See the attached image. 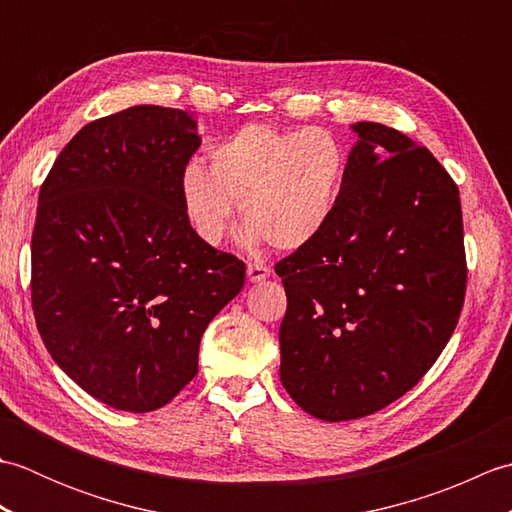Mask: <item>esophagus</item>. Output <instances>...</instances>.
I'll list each match as a JSON object with an SVG mask.
<instances>
[{
	"label": "esophagus",
	"mask_w": 512,
	"mask_h": 512,
	"mask_svg": "<svg viewBox=\"0 0 512 512\" xmlns=\"http://www.w3.org/2000/svg\"><path fill=\"white\" fill-rule=\"evenodd\" d=\"M246 275H248V281H253V284H259V281H264L270 277V268L264 266V264H248L246 268Z\"/></svg>",
	"instance_id": "obj_1"
}]
</instances>
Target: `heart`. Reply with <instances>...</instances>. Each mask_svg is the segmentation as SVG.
<instances>
[{"mask_svg": "<svg viewBox=\"0 0 512 512\" xmlns=\"http://www.w3.org/2000/svg\"><path fill=\"white\" fill-rule=\"evenodd\" d=\"M347 151L328 129H279L253 123L209 149V169L193 162L180 198L193 231L217 246L239 202L244 242L295 250L312 242L334 215Z\"/></svg>", "mask_w": 512, "mask_h": 512, "instance_id": "1", "label": "heart"}]
</instances>
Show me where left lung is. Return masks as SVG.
Returning a JSON list of instances; mask_svg holds the SVG:
<instances>
[{
    "label": "left lung",
    "instance_id": "left-lung-1",
    "mask_svg": "<svg viewBox=\"0 0 512 512\" xmlns=\"http://www.w3.org/2000/svg\"><path fill=\"white\" fill-rule=\"evenodd\" d=\"M352 129L358 140L328 226L275 266L288 297L281 385L328 422L365 418L418 385L466 292L458 184L396 129Z\"/></svg>",
    "mask_w": 512,
    "mask_h": 512
}]
</instances>
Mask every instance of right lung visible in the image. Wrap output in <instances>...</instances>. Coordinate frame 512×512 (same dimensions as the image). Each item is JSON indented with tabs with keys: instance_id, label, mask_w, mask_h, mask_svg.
<instances>
[{
	"instance_id": "right-lung-1",
	"label": "right lung",
	"mask_w": 512,
	"mask_h": 512,
	"mask_svg": "<svg viewBox=\"0 0 512 512\" xmlns=\"http://www.w3.org/2000/svg\"><path fill=\"white\" fill-rule=\"evenodd\" d=\"M189 112L136 105L92 121L43 180L32 231V312L65 374L114 409L165 407L198 374L206 325L246 266L202 242L180 198Z\"/></svg>"
}]
</instances>
